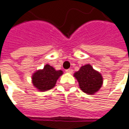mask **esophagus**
Returning <instances> with one entry per match:
<instances>
[{
	"label": "esophagus",
	"mask_w": 129,
	"mask_h": 129,
	"mask_svg": "<svg viewBox=\"0 0 129 129\" xmlns=\"http://www.w3.org/2000/svg\"><path fill=\"white\" fill-rule=\"evenodd\" d=\"M66 73H69V74H72L73 70H72V69H69L66 70Z\"/></svg>",
	"instance_id": "esophagus-1"
}]
</instances>
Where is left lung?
Returning a JSON list of instances; mask_svg holds the SVG:
<instances>
[{
	"instance_id": "left-lung-1",
	"label": "left lung",
	"mask_w": 129,
	"mask_h": 129,
	"mask_svg": "<svg viewBox=\"0 0 129 129\" xmlns=\"http://www.w3.org/2000/svg\"><path fill=\"white\" fill-rule=\"evenodd\" d=\"M74 76L78 81L80 89L87 94H95L102 86V74L90 64L82 66L78 72L74 74Z\"/></svg>"
}]
</instances>
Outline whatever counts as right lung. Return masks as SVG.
Returning a JSON list of instances; mask_svg holds the SVG:
<instances>
[{"label":"right lung","mask_w":129,"mask_h":129,"mask_svg":"<svg viewBox=\"0 0 129 129\" xmlns=\"http://www.w3.org/2000/svg\"><path fill=\"white\" fill-rule=\"evenodd\" d=\"M63 74L61 70H55L49 64L43 69L38 70L32 75V82L36 88L40 91H47L55 87L58 78Z\"/></svg>","instance_id":"right-lung-1"}]
</instances>
